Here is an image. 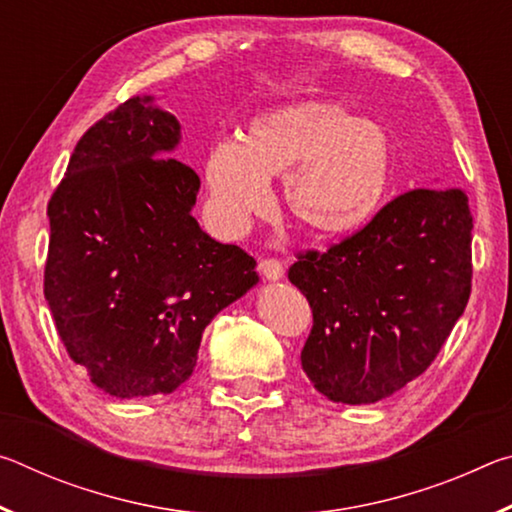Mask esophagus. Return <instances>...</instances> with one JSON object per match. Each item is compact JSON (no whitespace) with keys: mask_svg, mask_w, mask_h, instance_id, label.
<instances>
[{"mask_svg":"<svg viewBox=\"0 0 512 512\" xmlns=\"http://www.w3.org/2000/svg\"><path fill=\"white\" fill-rule=\"evenodd\" d=\"M259 273L264 275V280L277 282V280H282L284 266H282V262H277V259L268 257V259H262V262H259Z\"/></svg>","mask_w":512,"mask_h":512,"instance_id":"esophagus-1","label":"esophagus"}]
</instances>
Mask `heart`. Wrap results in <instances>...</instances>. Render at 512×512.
Wrapping results in <instances>:
<instances>
[{"mask_svg":"<svg viewBox=\"0 0 512 512\" xmlns=\"http://www.w3.org/2000/svg\"><path fill=\"white\" fill-rule=\"evenodd\" d=\"M391 133L334 101H296L262 112L241 142H219L205 162L212 210L241 228L271 205L268 180L284 176L282 198L311 237L363 228L384 203L393 176Z\"/></svg>","mask_w":512,"mask_h":512,"instance_id":"b5f03b06","label":"heart"}]
</instances>
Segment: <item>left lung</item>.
Wrapping results in <instances>:
<instances>
[{
	"label": "left lung",
	"instance_id": "8db88e82",
	"mask_svg": "<svg viewBox=\"0 0 512 512\" xmlns=\"http://www.w3.org/2000/svg\"><path fill=\"white\" fill-rule=\"evenodd\" d=\"M314 327L300 361L332 402L375 404L420 377L472 289V214L461 189H411L366 228L289 268Z\"/></svg>",
	"mask_w": 512,
	"mask_h": 512
}]
</instances>
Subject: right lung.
<instances>
[{"mask_svg": "<svg viewBox=\"0 0 512 512\" xmlns=\"http://www.w3.org/2000/svg\"><path fill=\"white\" fill-rule=\"evenodd\" d=\"M180 124L133 97L85 133L51 196L45 298L60 341L103 393L167 395L192 377L205 327L259 282L246 250L192 216Z\"/></svg>", "mask_w": 512, "mask_h": 512, "instance_id": "1", "label": "right lung"}]
</instances>
